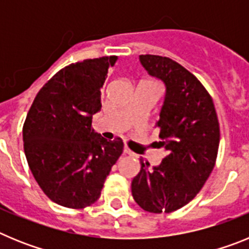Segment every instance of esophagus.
Listing matches in <instances>:
<instances>
[{
    "label": "esophagus",
    "mask_w": 249,
    "mask_h": 249,
    "mask_svg": "<svg viewBox=\"0 0 249 249\" xmlns=\"http://www.w3.org/2000/svg\"><path fill=\"white\" fill-rule=\"evenodd\" d=\"M123 153H124V155H128V156L135 155V153H133V152L128 148V147H124V148H123Z\"/></svg>",
    "instance_id": "1"
}]
</instances>
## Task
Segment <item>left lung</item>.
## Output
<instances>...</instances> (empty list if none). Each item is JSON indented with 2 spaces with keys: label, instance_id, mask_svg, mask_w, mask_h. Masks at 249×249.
<instances>
[{
  "label": "left lung",
  "instance_id": "8db88e82",
  "mask_svg": "<svg viewBox=\"0 0 249 249\" xmlns=\"http://www.w3.org/2000/svg\"><path fill=\"white\" fill-rule=\"evenodd\" d=\"M140 61L166 86L156 126L157 144L167 156L153 168L141 160L132 196L147 212L171 213L190 203L210 177L218 153V118L210 93L183 66L156 54H141Z\"/></svg>",
  "mask_w": 249,
  "mask_h": 249
}]
</instances>
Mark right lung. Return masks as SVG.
<instances>
[{
  "label": "right lung",
  "instance_id": "right-lung-1",
  "mask_svg": "<svg viewBox=\"0 0 249 249\" xmlns=\"http://www.w3.org/2000/svg\"><path fill=\"white\" fill-rule=\"evenodd\" d=\"M117 56L66 66L39 89L22 135L28 166L51 201L80 210L100 198L106 178L123 152L121 138L92 129L101 92Z\"/></svg>",
  "mask_w": 249,
  "mask_h": 249
}]
</instances>
